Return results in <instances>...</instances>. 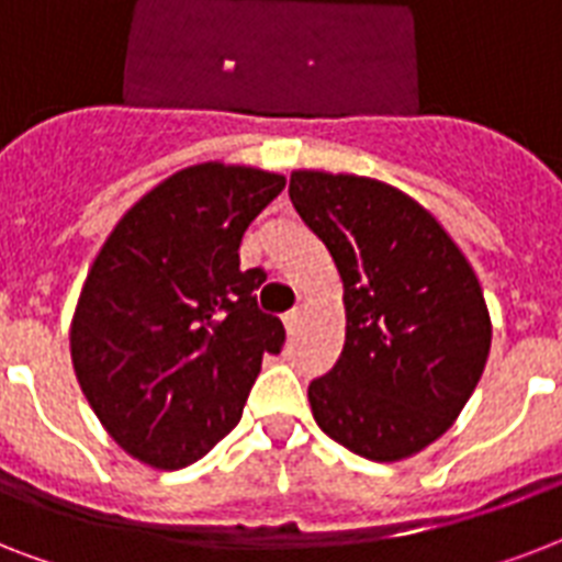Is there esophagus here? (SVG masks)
<instances>
[{"label": "esophagus", "instance_id": "34e87169", "mask_svg": "<svg viewBox=\"0 0 562 562\" xmlns=\"http://www.w3.org/2000/svg\"><path fill=\"white\" fill-rule=\"evenodd\" d=\"M300 315H303L300 308H291V312H285V315H282V324H285V329H289V333H294V329H297Z\"/></svg>", "mask_w": 562, "mask_h": 562}]
</instances>
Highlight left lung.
Masks as SVG:
<instances>
[{"label":"left lung","instance_id":"obj_1","mask_svg":"<svg viewBox=\"0 0 562 562\" xmlns=\"http://www.w3.org/2000/svg\"><path fill=\"white\" fill-rule=\"evenodd\" d=\"M289 194L344 282L341 359L308 384L317 426L368 461L435 443L490 356L479 277L437 218L382 180L294 171Z\"/></svg>","mask_w":562,"mask_h":562}]
</instances>
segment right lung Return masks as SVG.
I'll list each match as a JSON object with an SVG mask.
<instances>
[{
    "label": "right lung",
    "mask_w": 562,
    "mask_h": 562,
    "mask_svg": "<svg viewBox=\"0 0 562 562\" xmlns=\"http://www.w3.org/2000/svg\"><path fill=\"white\" fill-rule=\"evenodd\" d=\"M282 175L201 162L122 215L75 306L72 364L83 396L127 454L157 470L203 458L241 419L282 321L256 306L262 268L241 271L250 221Z\"/></svg>",
    "instance_id": "add662e5"
}]
</instances>
